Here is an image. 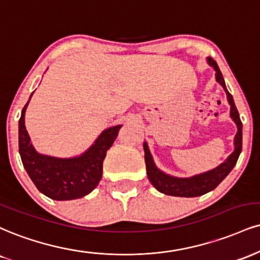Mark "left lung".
<instances>
[{
  "label": "left lung",
  "mask_w": 260,
  "mask_h": 260,
  "mask_svg": "<svg viewBox=\"0 0 260 260\" xmlns=\"http://www.w3.org/2000/svg\"><path fill=\"white\" fill-rule=\"evenodd\" d=\"M207 64L214 69L215 80L223 87L225 93H226L228 103L230 105V117L231 120L235 122L237 127V133L235 138H234V151L228 156L226 160L221 162L219 166H217L213 170L195 174L192 177L179 178L165 173L164 171H161L155 165L154 158H152L151 152L149 150L148 143L144 142L143 146L144 152H145V165L148 178L154 187H156L160 192L165 193V195L178 196V198H196V196L205 195V193L212 191L233 171L237 160H239L241 150H242V123H241L239 111H237L235 103H234L233 95L228 92L223 75H221L217 62L208 57Z\"/></svg>",
  "instance_id": "1"
}]
</instances>
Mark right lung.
Returning <instances> with one entry per match:
<instances>
[{
	"label": "right lung",
	"mask_w": 260,
	"mask_h": 260,
	"mask_svg": "<svg viewBox=\"0 0 260 260\" xmlns=\"http://www.w3.org/2000/svg\"><path fill=\"white\" fill-rule=\"evenodd\" d=\"M31 93L29 102L32 96ZM24 106L19 120V154L25 171L43 195L57 201L81 199L95 189L103 176L106 151L116 139L122 124L106 128L86 151L74 157H55L41 154L31 143L25 127Z\"/></svg>",
	"instance_id": "1"
}]
</instances>
